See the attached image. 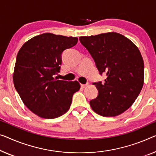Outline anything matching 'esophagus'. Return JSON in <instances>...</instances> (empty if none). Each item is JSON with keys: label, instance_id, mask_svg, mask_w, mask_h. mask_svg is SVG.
Wrapping results in <instances>:
<instances>
[{"label": "esophagus", "instance_id": "1", "mask_svg": "<svg viewBox=\"0 0 156 156\" xmlns=\"http://www.w3.org/2000/svg\"><path fill=\"white\" fill-rule=\"evenodd\" d=\"M88 85H89V84H88V83H87V84H85V85H84V84H81V87H82L83 88H85V87H87Z\"/></svg>", "mask_w": 156, "mask_h": 156}]
</instances>
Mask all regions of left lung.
<instances>
[{
    "instance_id": "8db88e82",
    "label": "left lung",
    "mask_w": 156,
    "mask_h": 156,
    "mask_svg": "<svg viewBox=\"0 0 156 156\" xmlns=\"http://www.w3.org/2000/svg\"><path fill=\"white\" fill-rule=\"evenodd\" d=\"M79 40L100 74L106 72L107 76L104 83H94L99 94L90 101L92 109L104 117L124 113L143 87L144 65L140 51L129 39L115 32L81 36Z\"/></svg>"
}]
</instances>
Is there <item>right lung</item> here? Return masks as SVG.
Instances as JSON below:
<instances>
[{
	"label": "right lung",
	"mask_w": 156,
	"mask_h": 156,
	"mask_svg": "<svg viewBox=\"0 0 156 156\" xmlns=\"http://www.w3.org/2000/svg\"><path fill=\"white\" fill-rule=\"evenodd\" d=\"M78 41L77 37L45 33L27 41L19 50L14 85L25 106L39 117L52 119L64 114L80 90L78 81L54 78L59 72L62 52Z\"/></svg>",
	"instance_id": "1"
}]
</instances>
